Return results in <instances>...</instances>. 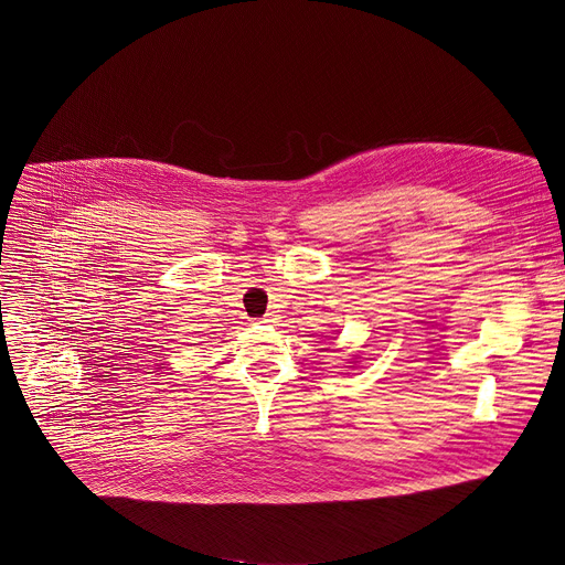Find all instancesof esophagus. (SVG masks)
Here are the masks:
<instances>
[{"instance_id":"esophagus-1","label":"esophagus","mask_w":565,"mask_h":565,"mask_svg":"<svg viewBox=\"0 0 565 565\" xmlns=\"http://www.w3.org/2000/svg\"><path fill=\"white\" fill-rule=\"evenodd\" d=\"M258 322H260V324H268V322H273V320H270V318H260Z\"/></svg>"}]
</instances>
